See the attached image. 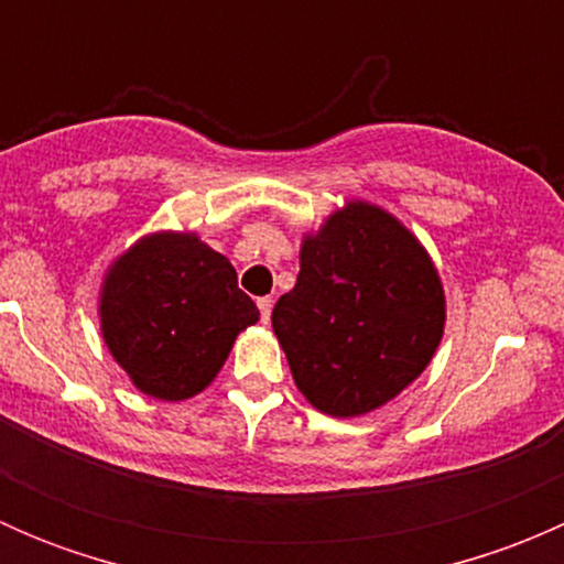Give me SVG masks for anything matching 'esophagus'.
<instances>
[{"label":"esophagus","mask_w":564,"mask_h":564,"mask_svg":"<svg viewBox=\"0 0 564 564\" xmlns=\"http://www.w3.org/2000/svg\"><path fill=\"white\" fill-rule=\"evenodd\" d=\"M259 314H261V322H270V314H272V297H259Z\"/></svg>","instance_id":"1"}]
</instances>
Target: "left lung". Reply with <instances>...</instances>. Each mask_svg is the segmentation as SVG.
I'll return each instance as SVG.
<instances>
[{"label":"left lung","mask_w":564,"mask_h":564,"mask_svg":"<svg viewBox=\"0 0 564 564\" xmlns=\"http://www.w3.org/2000/svg\"><path fill=\"white\" fill-rule=\"evenodd\" d=\"M300 392L357 417L412 384L445 333V292L417 237L390 213L349 202L305 237L300 275L272 308Z\"/></svg>","instance_id":"1"}]
</instances>
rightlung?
<instances>
[{"instance_id":"obj_1","label":"right lung","mask_w":564,"mask_h":564,"mask_svg":"<svg viewBox=\"0 0 564 564\" xmlns=\"http://www.w3.org/2000/svg\"><path fill=\"white\" fill-rule=\"evenodd\" d=\"M259 322L226 256L196 235H150L108 270L100 327L141 392L182 401L218 377L237 335Z\"/></svg>"}]
</instances>
